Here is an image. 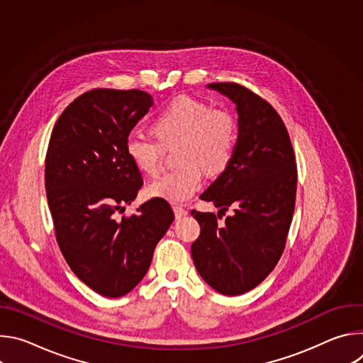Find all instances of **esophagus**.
I'll return each instance as SVG.
<instances>
[{"label": "esophagus", "mask_w": 363, "mask_h": 363, "mask_svg": "<svg viewBox=\"0 0 363 363\" xmlns=\"http://www.w3.org/2000/svg\"><path fill=\"white\" fill-rule=\"evenodd\" d=\"M174 214L177 218H182L188 214V211L185 208H182V206H174Z\"/></svg>", "instance_id": "1"}]
</instances>
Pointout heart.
Listing matches in <instances>:
<instances>
[{
  "label": "heart",
  "mask_w": 363,
  "mask_h": 363,
  "mask_svg": "<svg viewBox=\"0 0 363 363\" xmlns=\"http://www.w3.org/2000/svg\"><path fill=\"white\" fill-rule=\"evenodd\" d=\"M152 129L158 140L142 133H130L125 152L143 174L157 175L162 168L164 147L179 143V168L153 181L147 194L174 203L188 201L202 186V168L216 174L230 164L238 129L234 116L225 109H211L208 103L179 96L153 119Z\"/></svg>",
  "instance_id": "b5f03b06"
}]
</instances>
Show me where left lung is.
Returning a JSON list of instances; mask_svg holds the SVG:
<instances>
[{"mask_svg": "<svg viewBox=\"0 0 363 363\" xmlns=\"http://www.w3.org/2000/svg\"><path fill=\"white\" fill-rule=\"evenodd\" d=\"M210 89L237 106L238 138L223 174L199 196L220 213L191 211L201 234L191 254L199 276L214 290L238 296L260 284L276 267L290 230L297 167L289 132L267 100L238 83ZM233 208L224 225L218 223Z\"/></svg>", "mask_w": 363, "mask_h": 363, "instance_id": "left-lung-1", "label": "left lung"}]
</instances>
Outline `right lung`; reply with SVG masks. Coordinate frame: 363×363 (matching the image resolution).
<instances>
[{"mask_svg": "<svg viewBox=\"0 0 363 363\" xmlns=\"http://www.w3.org/2000/svg\"><path fill=\"white\" fill-rule=\"evenodd\" d=\"M153 99L143 90L93 89L57 119L45 153V191L56 240L72 272L106 297L129 293L174 221L164 198L116 220L143 179L125 152Z\"/></svg>", "mask_w": 363, "mask_h": 363, "instance_id": "1", "label": "right lung"}]
</instances>
